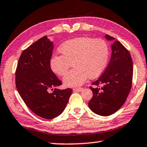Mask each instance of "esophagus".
Instances as JSON below:
<instances>
[{"mask_svg":"<svg viewBox=\"0 0 147 147\" xmlns=\"http://www.w3.org/2000/svg\"><path fill=\"white\" fill-rule=\"evenodd\" d=\"M83 90L82 88H73V91L74 92H81Z\"/></svg>","mask_w":147,"mask_h":147,"instance_id":"esophagus-1","label":"esophagus"}]
</instances>
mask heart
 <instances>
[{
	"instance_id": "obj_1",
	"label": "heart",
	"mask_w": 147,
	"mask_h": 147,
	"mask_svg": "<svg viewBox=\"0 0 147 147\" xmlns=\"http://www.w3.org/2000/svg\"><path fill=\"white\" fill-rule=\"evenodd\" d=\"M59 51L61 56H53L50 67L55 73L63 76L72 63L74 69L63 78V83L68 87L80 86L88 77H98L106 69L109 54L106 41L88 37L65 41L59 47Z\"/></svg>"
}]
</instances>
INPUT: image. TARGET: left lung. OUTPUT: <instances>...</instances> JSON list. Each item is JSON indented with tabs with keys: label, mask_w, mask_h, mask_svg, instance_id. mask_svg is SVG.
<instances>
[{
	"label": "left lung",
	"mask_w": 147,
	"mask_h": 147,
	"mask_svg": "<svg viewBox=\"0 0 147 147\" xmlns=\"http://www.w3.org/2000/svg\"><path fill=\"white\" fill-rule=\"evenodd\" d=\"M108 40L114 38L106 35ZM111 56L102 75L90 87L93 96L88 102L90 109L100 115L116 112L125 102L132 86L133 67L131 55L119 41L111 45Z\"/></svg>",
	"instance_id": "obj_1"
}]
</instances>
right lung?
Segmentation results:
<instances>
[{
    "label": "right lung",
    "instance_id": "add662e5",
    "mask_svg": "<svg viewBox=\"0 0 147 147\" xmlns=\"http://www.w3.org/2000/svg\"><path fill=\"white\" fill-rule=\"evenodd\" d=\"M53 49L47 36L38 39L22 53L15 74L17 90L26 106L47 119L62 113L72 94L71 88H56L62 82L50 67Z\"/></svg>",
    "mask_w": 147,
    "mask_h": 147
}]
</instances>
